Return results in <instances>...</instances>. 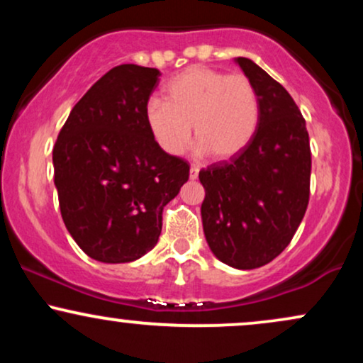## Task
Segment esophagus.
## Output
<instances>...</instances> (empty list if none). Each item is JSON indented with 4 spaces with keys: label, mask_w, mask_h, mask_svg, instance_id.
Listing matches in <instances>:
<instances>
[{
    "label": "esophagus",
    "mask_w": 363,
    "mask_h": 363,
    "mask_svg": "<svg viewBox=\"0 0 363 363\" xmlns=\"http://www.w3.org/2000/svg\"><path fill=\"white\" fill-rule=\"evenodd\" d=\"M198 174H199V169L196 167V165H193V167L189 169V177H191V181H194V179H198Z\"/></svg>",
    "instance_id": "obj_1"
}]
</instances>
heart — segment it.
Returning <instances> with one entry per match:
<instances>
[{
	"label": "heart",
	"instance_id": "1",
	"mask_svg": "<svg viewBox=\"0 0 363 363\" xmlns=\"http://www.w3.org/2000/svg\"><path fill=\"white\" fill-rule=\"evenodd\" d=\"M165 102L152 99L145 123L158 148L181 155L191 138L196 150L218 160L235 157L251 143L259 124V95L244 74H227L206 66H191L170 78Z\"/></svg>",
	"mask_w": 363,
	"mask_h": 363
}]
</instances>
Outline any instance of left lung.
I'll list each match as a JSON object with an SVG mask.
<instances>
[{
    "label": "left lung",
    "mask_w": 363,
    "mask_h": 363,
    "mask_svg": "<svg viewBox=\"0 0 363 363\" xmlns=\"http://www.w3.org/2000/svg\"><path fill=\"white\" fill-rule=\"evenodd\" d=\"M235 62L259 95V124L242 152L199 172L206 193L201 220L220 261L254 269L281 254L306 215L311 147L306 119L289 91L247 57Z\"/></svg>",
    "instance_id": "left-lung-1"
}]
</instances>
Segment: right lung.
I'll use <instances>...</instances> for the list:
<instances>
[{
  "label": "right lung",
  "mask_w": 363,
  "mask_h": 363,
  "mask_svg": "<svg viewBox=\"0 0 363 363\" xmlns=\"http://www.w3.org/2000/svg\"><path fill=\"white\" fill-rule=\"evenodd\" d=\"M160 72L121 65L77 102L52 150L62 222L91 259L129 262L152 251L162 211L189 179L145 123Z\"/></svg>",
  "instance_id": "add662e5"
}]
</instances>
